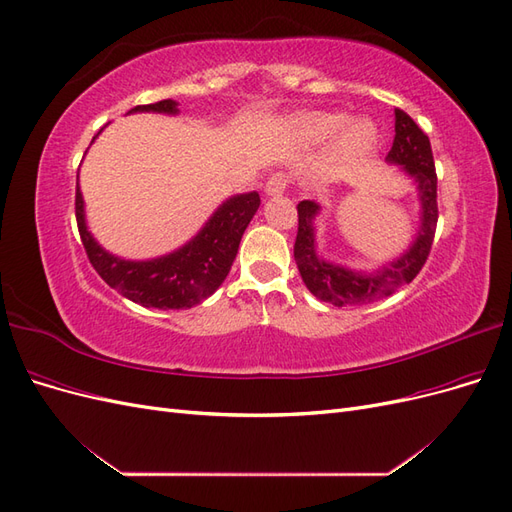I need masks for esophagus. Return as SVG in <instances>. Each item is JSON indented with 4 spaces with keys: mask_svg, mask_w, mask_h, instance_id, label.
Wrapping results in <instances>:
<instances>
[{
    "mask_svg": "<svg viewBox=\"0 0 512 512\" xmlns=\"http://www.w3.org/2000/svg\"><path fill=\"white\" fill-rule=\"evenodd\" d=\"M286 188H288V177L282 175V173H275L265 183V194H269V196H282L286 192Z\"/></svg>",
    "mask_w": 512,
    "mask_h": 512,
    "instance_id": "obj_1",
    "label": "esophagus"
}]
</instances>
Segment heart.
Segmentation results:
<instances>
[{
    "label": "heart",
    "mask_w": 512,
    "mask_h": 512,
    "mask_svg": "<svg viewBox=\"0 0 512 512\" xmlns=\"http://www.w3.org/2000/svg\"><path fill=\"white\" fill-rule=\"evenodd\" d=\"M346 125V115L342 113H309L297 121V128L309 143H324L333 138ZM344 128V127H343ZM345 129V128H344ZM378 141V130L367 119H356L348 123L347 128L339 134L337 141V164L335 173H342L348 166L363 160L374 149Z\"/></svg>",
    "instance_id": "1"
}]
</instances>
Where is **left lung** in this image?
<instances>
[{"instance_id":"1","label":"left lung","mask_w":512,"mask_h":512,"mask_svg":"<svg viewBox=\"0 0 512 512\" xmlns=\"http://www.w3.org/2000/svg\"><path fill=\"white\" fill-rule=\"evenodd\" d=\"M386 162L404 166L406 173L414 177L423 211L421 228L410 250L376 273L352 271L322 260L316 252L314 237V220L320 205L314 200H301L297 205L299 230L294 241V260L309 292L324 303L344 307L389 297L399 286L410 284L427 262L438 224V177L427 134L401 108H395V141Z\"/></svg>"}]
</instances>
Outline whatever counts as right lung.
Masks as SVG:
<instances>
[{
  "instance_id": "1",
  "label": "right lung",
  "mask_w": 512,
  "mask_h": 512,
  "mask_svg": "<svg viewBox=\"0 0 512 512\" xmlns=\"http://www.w3.org/2000/svg\"><path fill=\"white\" fill-rule=\"evenodd\" d=\"M177 113L175 100L134 106L130 113ZM96 138V136H94ZM83 194L76 183V224L91 267L123 297L158 309L198 305L222 286L235 262L243 232L260 207L258 192L237 194L215 211L198 235L173 254L153 260H123L98 245L85 224Z\"/></svg>"
}]
</instances>
